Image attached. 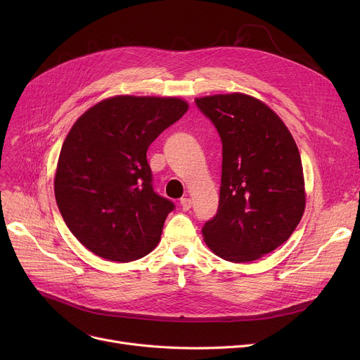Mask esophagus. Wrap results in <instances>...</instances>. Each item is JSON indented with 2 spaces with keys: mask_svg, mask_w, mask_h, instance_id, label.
Instances as JSON below:
<instances>
[{
  "mask_svg": "<svg viewBox=\"0 0 360 360\" xmlns=\"http://www.w3.org/2000/svg\"><path fill=\"white\" fill-rule=\"evenodd\" d=\"M191 205H193V202H191V198H188V197H184V198H181V207H182V210H190L191 209Z\"/></svg>",
  "mask_w": 360,
  "mask_h": 360,
  "instance_id": "esophagus-1",
  "label": "esophagus"
}]
</instances>
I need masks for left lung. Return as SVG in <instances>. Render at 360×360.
<instances>
[{"instance_id":"8db88e82","label":"left lung","mask_w":360,"mask_h":360,"mask_svg":"<svg viewBox=\"0 0 360 360\" xmlns=\"http://www.w3.org/2000/svg\"><path fill=\"white\" fill-rule=\"evenodd\" d=\"M221 140L216 216L202 226L216 255L250 262L274 251L305 212V182L290 131L261 101L243 93L195 99Z\"/></svg>"}]
</instances>
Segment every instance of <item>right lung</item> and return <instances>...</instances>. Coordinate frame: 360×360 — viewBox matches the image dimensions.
<instances>
[{
	"label": "right lung",
	"mask_w": 360,
	"mask_h": 360,
	"mask_svg": "<svg viewBox=\"0 0 360 360\" xmlns=\"http://www.w3.org/2000/svg\"><path fill=\"white\" fill-rule=\"evenodd\" d=\"M186 110L178 98L115 96L75 121L53 191L68 229L89 251L128 262L155 250L175 204L153 191L146 153Z\"/></svg>",
	"instance_id": "add662e5"
}]
</instances>
